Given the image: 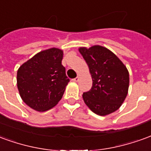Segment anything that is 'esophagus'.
I'll return each mask as SVG.
<instances>
[{
    "label": "esophagus",
    "mask_w": 151,
    "mask_h": 151,
    "mask_svg": "<svg viewBox=\"0 0 151 151\" xmlns=\"http://www.w3.org/2000/svg\"><path fill=\"white\" fill-rule=\"evenodd\" d=\"M78 80H79V75H78V77H77V78H75L73 79V82H78Z\"/></svg>",
    "instance_id": "1"
}]
</instances>
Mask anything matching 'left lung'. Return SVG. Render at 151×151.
I'll use <instances>...</instances> for the list:
<instances>
[{
  "mask_svg": "<svg viewBox=\"0 0 151 151\" xmlns=\"http://www.w3.org/2000/svg\"><path fill=\"white\" fill-rule=\"evenodd\" d=\"M79 52L87 64L92 87L83 93L86 105L99 116H107L120 108L128 95L129 73L126 66L105 47H80Z\"/></svg>",
  "mask_w": 151,
  "mask_h": 151,
  "instance_id": "obj_1",
  "label": "left lung"
}]
</instances>
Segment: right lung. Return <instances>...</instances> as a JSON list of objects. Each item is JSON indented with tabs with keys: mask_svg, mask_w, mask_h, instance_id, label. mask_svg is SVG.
I'll return each mask as SVG.
<instances>
[{
	"mask_svg": "<svg viewBox=\"0 0 151 151\" xmlns=\"http://www.w3.org/2000/svg\"><path fill=\"white\" fill-rule=\"evenodd\" d=\"M63 51H41L23 63L17 72V86L25 104L37 111L55 107L61 99L69 79L62 65Z\"/></svg>",
	"mask_w": 151,
	"mask_h": 151,
	"instance_id": "1",
	"label": "right lung"
}]
</instances>
